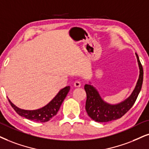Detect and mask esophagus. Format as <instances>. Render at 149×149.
Instances as JSON below:
<instances>
[{"label":"esophagus","mask_w":149,"mask_h":149,"mask_svg":"<svg viewBox=\"0 0 149 149\" xmlns=\"http://www.w3.org/2000/svg\"><path fill=\"white\" fill-rule=\"evenodd\" d=\"M73 85H74V86H76V87H80L81 86V83L79 81H76V82H74V84H73Z\"/></svg>","instance_id":"esophagus-1"}]
</instances>
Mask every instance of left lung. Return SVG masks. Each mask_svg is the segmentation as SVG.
Returning a JSON list of instances; mask_svg holds the SVG:
<instances>
[{
    "instance_id": "left-lung-1",
    "label": "left lung",
    "mask_w": 149,
    "mask_h": 149,
    "mask_svg": "<svg viewBox=\"0 0 149 149\" xmlns=\"http://www.w3.org/2000/svg\"><path fill=\"white\" fill-rule=\"evenodd\" d=\"M135 56L138 64L140 74L135 88L131 95L125 100L116 104H111L103 100L97 88L92 85L90 81L88 82L89 84H86L84 85V90L86 93L85 109L88 116L94 121L106 122L119 119L134 104L142 88L143 82L142 66L136 53Z\"/></svg>"
}]
</instances>
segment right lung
<instances>
[{
    "instance_id": "right-lung-1",
    "label": "right lung",
    "mask_w": 149,
    "mask_h": 149,
    "mask_svg": "<svg viewBox=\"0 0 149 149\" xmlns=\"http://www.w3.org/2000/svg\"><path fill=\"white\" fill-rule=\"evenodd\" d=\"M69 90H70V86H65L58 91L57 95L47 104L34 110H25V109H20L13 104L10 100H8L11 106L19 116L36 122H46L57 114L62 103L67 96Z\"/></svg>"
}]
</instances>
